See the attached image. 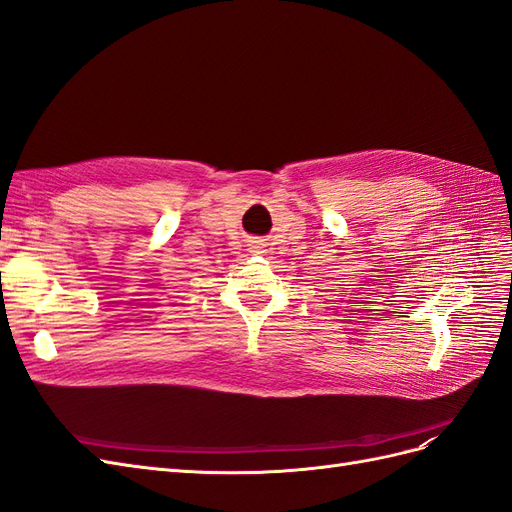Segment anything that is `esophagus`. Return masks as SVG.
Listing matches in <instances>:
<instances>
[{"mask_svg":"<svg viewBox=\"0 0 512 512\" xmlns=\"http://www.w3.org/2000/svg\"><path fill=\"white\" fill-rule=\"evenodd\" d=\"M262 247H265V243L262 241H252V245H250V252H254V254H262L265 250H262Z\"/></svg>","mask_w":512,"mask_h":512,"instance_id":"1","label":"esophagus"}]
</instances>
